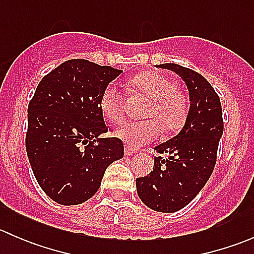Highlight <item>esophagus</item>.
Wrapping results in <instances>:
<instances>
[{
  "instance_id": "obj_1",
  "label": "esophagus",
  "mask_w": 254,
  "mask_h": 254,
  "mask_svg": "<svg viewBox=\"0 0 254 254\" xmlns=\"http://www.w3.org/2000/svg\"><path fill=\"white\" fill-rule=\"evenodd\" d=\"M124 152H125V155H127V156H132V155H134V153H136V151L132 150V148L129 147V146H125Z\"/></svg>"
}]
</instances>
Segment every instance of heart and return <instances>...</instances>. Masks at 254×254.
I'll return each mask as SVG.
<instances>
[{
    "label": "heart",
    "mask_w": 254,
    "mask_h": 254,
    "mask_svg": "<svg viewBox=\"0 0 254 254\" xmlns=\"http://www.w3.org/2000/svg\"><path fill=\"white\" fill-rule=\"evenodd\" d=\"M129 87L134 93L150 99L143 112V122H127L118 127L114 136L131 148H137L152 141L160 131L172 134L186 122L188 104L184 94L177 89L175 82L156 71H147L132 77ZM124 94L109 84L99 98V108L106 119L122 122L124 117Z\"/></svg>",
    "instance_id": "b5f03b06"
}]
</instances>
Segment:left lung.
<instances>
[{
    "instance_id": "left-lung-1",
    "label": "left lung",
    "mask_w": 254,
    "mask_h": 254,
    "mask_svg": "<svg viewBox=\"0 0 254 254\" xmlns=\"http://www.w3.org/2000/svg\"><path fill=\"white\" fill-rule=\"evenodd\" d=\"M156 67L171 70L186 82L189 111L181 131L155 150L153 170L136 178L137 195L146 206L176 212L188 205L209 181L224 132L220 98L200 73L177 64Z\"/></svg>"
}]
</instances>
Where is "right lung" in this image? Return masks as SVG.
<instances>
[{
  "mask_svg": "<svg viewBox=\"0 0 254 254\" xmlns=\"http://www.w3.org/2000/svg\"><path fill=\"white\" fill-rule=\"evenodd\" d=\"M122 72L76 59L44 76L35 89L25 148L38 184L58 204L92 198L107 167L124 156L119 139L101 137L108 127L99 108L103 89Z\"/></svg>",
  "mask_w": 254,
  "mask_h": 254,
  "instance_id": "right-lung-1",
  "label": "right lung"
}]
</instances>
